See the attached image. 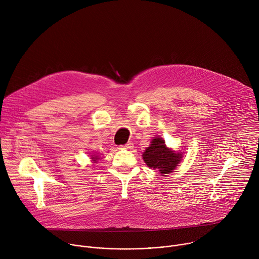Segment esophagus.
<instances>
[{"mask_svg":"<svg viewBox=\"0 0 259 259\" xmlns=\"http://www.w3.org/2000/svg\"><path fill=\"white\" fill-rule=\"evenodd\" d=\"M132 146H133L132 142H127L125 145H122L123 149H126V150H131Z\"/></svg>","mask_w":259,"mask_h":259,"instance_id":"34e87169","label":"esophagus"}]
</instances>
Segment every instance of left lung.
Wrapping results in <instances>:
<instances>
[{
    "instance_id": "left-lung-1",
    "label": "left lung",
    "mask_w": 259,
    "mask_h": 259,
    "mask_svg": "<svg viewBox=\"0 0 259 259\" xmlns=\"http://www.w3.org/2000/svg\"><path fill=\"white\" fill-rule=\"evenodd\" d=\"M144 162L150 168L158 169L162 174H168L172 172L179 164L181 153H174L167 149L165 141L156 137L152 144L147 147L142 155Z\"/></svg>"
}]
</instances>
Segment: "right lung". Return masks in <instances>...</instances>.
I'll return each instance as SVG.
<instances>
[{
    "mask_svg": "<svg viewBox=\"0 0 259 259\" xmlns=\"http://www.w3.org/2000/svg\"><path fill=\"white\" fill-rule=\"evenodd\" d=\"M92 159H93V161H96L98 158H97V157H95V158H92ZM94 163H95V162H94Z\"/></svg>",
    "mask_w": 259,
    "mask_h": 259,
    "instance_id": "add662e5",
    "label": "right lung"
}]
</instances>
